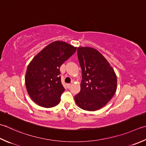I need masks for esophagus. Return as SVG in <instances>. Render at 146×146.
<instances>
[{"instance_id": "1", "label": "esophagus", "mask_w": 146, "mask_h": 146, "mask_svg": "<svg viewBox=\"0 0 146 146\" xmlns=\"http://www.w3.org/2000/svg\"><path fill=\"white\" fill-rule=\"evenodd\" d=\"M71 86V84H67V87L69 88H70V87Z\"/></svg>"}]
</instances>
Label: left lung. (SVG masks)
<instances>
[{
	"label": "left lung",
	"instance_id": "8db88e82",
	"mask_svg": "<svg viewBox=\"0 0 146 146\" xmlns=\"http://www.w3.org/2000/svg\"><path fill=\"white\" fill-rule=\"evenodd\" d=\"M82 68L80 92L75 96L81 109L94 111L101 109L115 95L117 88L116 75L109 62L101 53L92 47L77 49Z\"/></svg>",
	"mask_w": 146,
	"mask_h": 146
}]
</instances>
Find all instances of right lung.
Masks as SVG:
<instances>
[{
  "label": "right lung",
  "mask_w": 146,
  "mask_h": 146,
  "mask_svg": "<svg viewBox=\"0 0 146 146\" xmlns=\"http://www.w3.org/2000/svg\"><path fill=\"white\" fill-rule=\"evenodd\" d=\"M76 48L65 42H53L37 54L28 64L26 88L31 99L40 106L49 108L59 103L65 90L59 76V68L76 52Z\"/></svg>",
  "instance_id": "1"
}]
</instances>
